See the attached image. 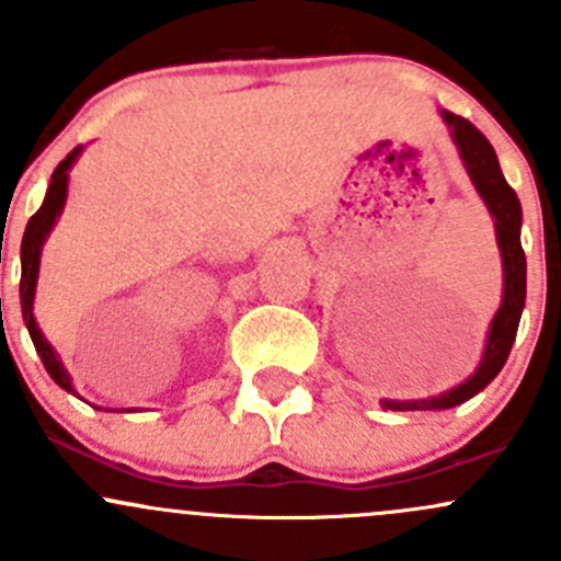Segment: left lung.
I'll list each match as a JSON object with an SVG mask.
<instances>
[{
    "label": "left lung",
    "instance_id": "left-lung-1",
    "mask_svg": "<svg viewBox=\"0 0 561 561\" xmlns=\"http://www.w3.org/2000/svg\"><path fill=\"white\" fill-rule=\"evenodd\" d=\"M445 122L450 124V133L461 151V160L467 165L472 184L478 186L480 197L489 206L491 217L496 225V241H500L502 263H505V298L496 312L489 331V344H485L483 360L478 371L467 382L448 390V393L432 396L421 401H382L388 410H448V407L461 404L480 393L505 366L511 355L513 342H516L518 320H522L524 301H526V257L522 249V203H518L516 190L502 175L500 160H496L494 146L489 144L483 133L456 113H445Z\"/></svg>",
    "mask_w": 561,
    "mask_h": 561
}]
</instances>
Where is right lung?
<instances>
[{"label": "right lung", "instance_id": "add662e5", "mask_svg": "<svg viewBox=\"0 0 561 561\" xmlns=\"http://www.w3.org/2000/svg\"><path fill=\"white\" fill-rule=\"evenodd\" d=\"M78 154H81V146H76V149H72L70 154H67L65 160L56 165L54 175H50L48 192H45L43 206H39L37 214H32V219L26 222L24 241H21V312H24V322H26V328H30V336H32V342H35V350H37L39 360H43L45 371H48L50 380H54L59 388H65L67 393H76V388H72L70 375L65 371V366H61L59 358H56L54 347H50V344L45 342L43 333H39L35 314H32V307H35L39 249H43L45 236L50 233L56 217L61 214V206H65L67 171H70Z\"/></svg>", "mask_w": 561, "mask_h": 561}]
</instances>
